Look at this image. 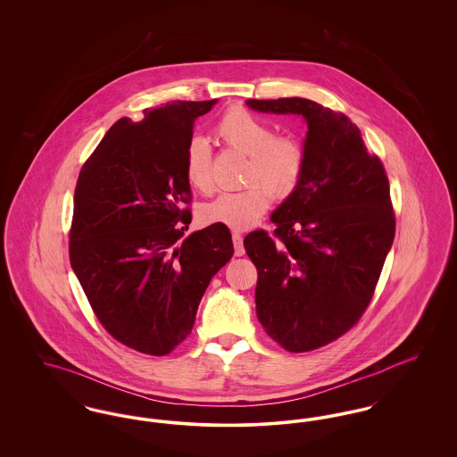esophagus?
Segmentation results:
<instances>
[{
  "instance_id": "1",
  "label": "esophagus",
  "mask_w": 457,
  "mask_h": 457,
  "mask_svg": "<svg viewBox=\"0 0 457 457\" xmlns=\"http://www.w3.org/2000/svg\"><path fill=\"white\" fill-rule=\"evenodd\" d=\"M233 245H235V255L241 257L245 253V248H243V237L239 233H233Z\"/></svg>"
}]
</instances>
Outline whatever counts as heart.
I'll return each instance as SVG.
<instances>
[{
  "label": "heart",
  "mask_w": 457,
  "mask_h": 457,
  "mask_svg": "<svg viewBox=\"0 0 457 457\" xmlns=\"http://www.w3.org/2000/svg\"><path fill=\"white\" fill-rule=\"evenodd\" d=\"M214 131L224 145L248 155L245 181L252 185L205 204L200 219L205 224L248 229L269 211L272 194L287 196L296 190L306 170V149L298 137L274 133L272 125L241 106L228 109ZM185 178L202 194L214 187L212 154L204 138L195 137L187 145Z\"/></svg>",
  "instance_id": "heart-1"
}]
</instances>
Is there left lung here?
<instances>
[{"mask_svg":"<svg viewBox=\"0 0 457 457\" xmlns=\"http://www.w3.org/2000/svg\"><path fill=\"white\" fill-rule=\"evenodd\" d=\"M262 112L302 114L306 170L270 216L272 235L243 241L259 279L257 317L281 348H322L356 326L373 298L395 233L389 178L360 129L315 101L248 99Z\"/></svg>","mask_w":457,"mask_h":457,"instance_id":"1","label":"left lung"}]
</instances>
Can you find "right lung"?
<instances>
[{
	"instance_id": "1",
	"label": "right lung",
	"mask_w": 457,
	"mask_h": 457,
	"mask_svg": "<svg viewBox=\"0 0 457 457\" xmlns=\"http://www.w3.org/2000/svg\"><path fill=\"white\" fill-rule=\"evenodd\" d=\"M218 101H173L118 120L82 166L70 263L101 326L129 348L162 356L183 343L196 308L235 253L231 233L192 222L185 151Z\"/></svg>"
}]
</instances>
